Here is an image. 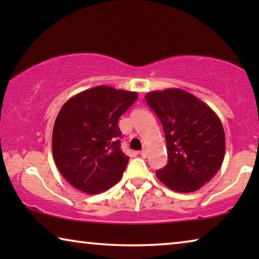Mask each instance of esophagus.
I'll return each mask as SVG.
<instances>
[{
  "mask_svg": "<svg viewBox=\"0 0 259 259\" xmlns=\"http://www.w3.org/2000/svg\"><path fill=\"white\" fill-rule=\"evenodd\" d=\"M147 154H148V152H147L146 148H143V150L140 151V155H142L143 157H146V156H147Z\"/></svg>",
  "mask_w": 259,
  "mask_h": 259,
  "instance_id": "1",
  "label": "esophagus"
}]
</instances>
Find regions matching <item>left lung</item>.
<instances>
[{"instance_id":"8db88e82","label":"left lung","mask_w":259,"mask_h":259,"mask_svg":"<svg viewBox=\"0 0 259 259\" xmlns=\"http://www.w3.org/2000/svg\"><path fill=\"white\" fill-rule=\"evenodd\" d=\"M146 103L156 113L165 134L168 163L156 177L170 190H200L221 168L225 133L217 114L185 90L151 91Z\"/></svg>"}]
</instances>
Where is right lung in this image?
<instances>
[{"instance_id":"right-lung-1","label":"right lung","mask_w":259,"mask_h":259,"mask_svg":"<svg viewBox=\"0 0 259 259\" xmlns=\"http://www.w3.org/2000/svg\"><path fill=\"white\" fill-rule=\"evenodd\" d=\"M137 98L134 91L98 85L63 105L52 131V155L76 190L98 194L123 176L129 156L120 148L117 121Z\"/></svg>"}]
</instances>
